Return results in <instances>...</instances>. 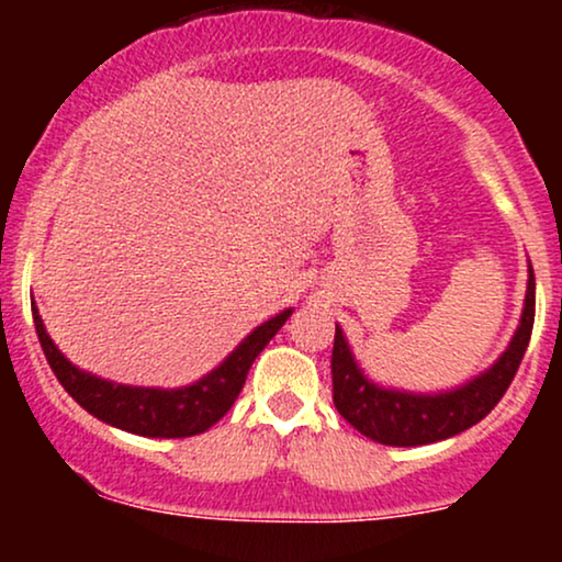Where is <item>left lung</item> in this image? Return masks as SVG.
Masks as SVG:
<instances>
[{
    "mask_svg": "<svg viewBox=\"0 0 562 562\" xmlns=\"http://www.w3.org/2000/svg\"><path fill=\"white\" fill-rule=\"evenodd\" d=\"M533 312H537V280L528 263L524 314L509 346L479 378L441 393H409L372 383L353 359L344 330L335 325L330 364L335 409L359 434L389 447H423L462 434L481 423L505 396L531 340Z\"/></svg>",
    "mask_w": 562,
    "mask_h": 562,
    "instance_id": "obj_1",
    "label": "left lung"
}]
</instances>
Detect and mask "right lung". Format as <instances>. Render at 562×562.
Segmentation results:
<instances>
[{
    "instance_id": "right-lung-1",
    "label": "right lung",
    "mask_w": 562,
    "mask_h": 562,
    "mask_svg": "<svg viewBox=\"0 0 562 562\" xmlns=\"http://www.w3.org/2000/svg\"><path fill=\"white\" fill-rule=\"evenodd\" d=\"M293 308H285L277 317L256 327L240 346L224 359L216 370L203 375L198 383L184 389H142V385H121L102 380L70 364L47 335L38 308L34 306V325L44 357L53 367L55 378L70 396L79 402L97 420L147 438H187L198 436L216 425L240 396L250 364L285 325Z\"/></svg>"
}]
</instances>
